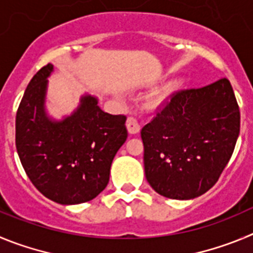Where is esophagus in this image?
Wrapping results in <instances>:
<instances>
[{
	"instance_id": "1",
	"label": "esophagus",
	"mask_w": 253,
	"mask_h": 253,
	"mask_svg": "<svg viewBox=\"0 0 253 253\" xmlns=\"http://www.w3.org/2000/svg\"><path fill=\"white\" fill-rule=\"evenodd\" d=\"M126 126H127V129H128L129 133H137V132L140 131V128H141L140 122H138L135 117L127 118Z\"/></svg>"
}]
</instances>
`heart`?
Returning <instances> with one entry per match:
<instances>
[{"mask_svg": "<svg viewBox=\"0 0 253 253\" xmlns=\"http://www.w3.org/2000/svg\"><path fill=\"white\" fill-rule=\"evenodd\" d=\"M169 92H170V89H165L163 93H160V94H159L158 97H156V102H158V103L163 102L164 99L166 98V95H168V93H169Z\"/></svg>", "mask_w": 253, "mask_h": 253, "instance_id": "b5f03b06", "label": "heart"}]
</instances>
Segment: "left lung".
I'll list each match as a JSON object with an SVG mask.
<instances>
[{"label": "left lung", "instance_id": "obj_1", "mask_svg": "<svg viewBox=\"0 0 253 253\" xmlns=\"http://www.w3.org/2000/svg\"><path fill=\"white\" fill-rule=\"evenodd\" d=\"M240 120L228 79L175 93L141 129L145 175L152 189L179 200L208 192L233 154Z\"/></svg>", "mask_w": 253, "mask_h": 253}]
</instances>
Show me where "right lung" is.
Masks as SVG:
<instances>
[{
    "instance_id": "add662e5",
    "label": "right lung",
    "mask_w": 253,
    "mask_h": 253,
    "mask_svg": "<svg viewBox=\"0 0 253 253\" xmlns=\"http://www.w3.org/2000/svg\"><path fill=\"white\" fill-rule=\"evenodd\" d=\"M54 65L39 70L16 115V149L39 192L63 206L94 199L110 181L113 158L127 138L126 116L110 115L98 97L85 93L70 115H47V78Z\"/></svg>"
}]
</instances>
